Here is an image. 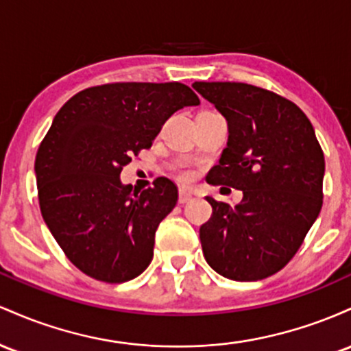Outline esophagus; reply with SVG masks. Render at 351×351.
<instances>
[{
	"label": "esophagus",
	"instance_id": "1",
	"mask_svg": "<svg viewBox=\"0 0 351 351\" xmlns=\"http://www.w3.org/2000/svg\"><path fill=\"white\" fill-rule=\"evenodd\" d=\"M192 199H194V194H192V192H189L187 189H180V191H179V204H187V202H191Z\"/></svg>",
	"mask_w": 351,
	"mask_h": 351
}]
</instances>
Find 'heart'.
Instances as JSON below:
<instances>
[{"instance_id":"1","label":"heart","mask_w":351,"mask_h":351,"mask_svg":"<svg viewBox=\"0 0 351 351\" xmlns=\"http://www.w3.org/2000/svg\"><path fill=\"white\" fill-rule=\"evenodd\" d=\"M179 179L184 180V182H189V180H192V174H191V172L184 171V172H180V174H179Z\"/></svg>"}]
</instances>
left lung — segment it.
<instances>
[{"mask_svg":"<svg viewBox=\"0 0 351 351\" xmlns=\"http://www.w3.org/2000/svg\"><path fill=\"white\" fill-rule=\"evenodd\" d=\"M228 125L227 147L208 182L243 192L228 206L208 197L200 227L208 265L255 282L282 270L300 249L324 202L325 157L308 117L292 101L243 82H194Z\"/></svg>","mask_w":351,"mask_h":351,"instance_id":"1","label":"left lung"}]
</instances>
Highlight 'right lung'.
<instances>
[{
    "instance_id": "1",
    "label": "right lung",
    "mask_w": 351,
    "mask_h": 351,
    "mask_svg": "<svg viewBox=\"0 0 351 351\" xmlns=\"http://www.w3.org/2000/svg\"><path fill=\"white\" fill-rule=\"evenodd\" d=\"M199 104L180 82H114L81 90L54 116L34 162L39 207L59 247L86 275L123 283L149 267L177 187L159 177L154 187L132 192L121 171L151 147L172 114Z\"/></svg>"
}]
</instances>
